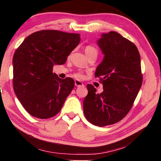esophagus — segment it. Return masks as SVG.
Instances as JSON below:
<instances>
[{"label":"esophagus","mask_w":161,"mask_h":161,"mask_svg":"<svg viewBox=\"0 0 161 161\" xmlns=\"http://www.w3.org/2000/svg\"><path fill=\"white\" fill-rule=\"evenodd\" d=\"M75 85L76 86L78 87H82V86H84V85H83V83L80 81L79 80H75Z\"/></svg>","instance_id":"esophagus-1"}]
</instances>
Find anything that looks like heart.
<instances>
[{
	"label": "heart",
	"mask_w": 161,
	"mask_h": 161,
	"mask_svg": "<svg viewBox=\"0 0 161 161\" xmlns=\"http://www.w3.org/2000/svg\"><path fill=\"white\" fill-rule=\"evenodd\" d=\"M85 53L87 57H89L90 56H97L98 54V51L97 49L95 47L92 45H87L85 47ZM75 76L78 78H83V74L82 72H77V73L75 74Z\"/></svg>",
	"instance_id": "1"
}]
</instances>
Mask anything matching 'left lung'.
<instances>
[{"label": "left lung", "instance_id": "8db88e82", "mask_svg": "<svg viewBox=\"0 0 161 161\" xmlns=\"http://www.w3.org/2000/svg\"><path fill=\"white\" fill-rule=\"evenodd\" d=\"M97 45L105 55L97 67L96 78L103 86L96 93L94 86L87 85L83 100L86 119L94 125L104 127L122 120L133 106L142 85L141 57L132 42L116 31L103 34Z\"/></svg>", "mask_w": 161, "mask_h": 161}]
</instances>
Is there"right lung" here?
Masks as SVG:
<instances>
[{
	"label": "right lung",
	"instance_id": "1",
	"mask_svg": "<svg viewBox=\"0 0 161 161\" xmlns=\"http://www.w3.org/2000/svg\"><path fill=\"white\" fill-rule=\"evenodd\" d=\"M79 34L42 30L26 37L13 56V86L25 111L39 119H49L61 111L75 82L53 73L55 64H65L78 45Z\"/></svg>",
	"mask_w": 161,
	"mask_h": 161
}]
</instances>
